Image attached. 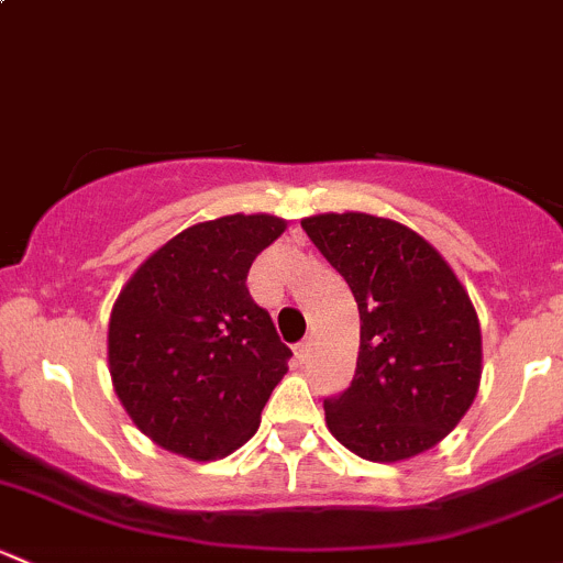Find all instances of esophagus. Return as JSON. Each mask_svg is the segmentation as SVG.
<instances>
[{
    "label": "esophagus",
    "instance_id": "obj_1",
    "mask_svg": "<svg viewBox=\"0 0 563 563\" xmlns=\"http://www.w3.org/2000/svg\"><path fill=\"white\" fill-rule=\"evenodd\" d=\"M310 345H313V343H310V340H302V343L294 345V354H297L299 362L308 360V356H310Z\"/></svg>",
    "mask_w": 563,
    "mask_h": 563
}]
</instances>
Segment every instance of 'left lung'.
Instances as JSON below:
<instances>
[{
  "mask_svg": "<svg viewBox=\"0 0 563 563\" xmlns=\"http://www.w3.org/2000/svg\"><path fill=\"white\" fill-rule=\"evenodd\" d=\"M360 308L354 382L323 400L327 428L373 463L428 452L479 391L482 332L468 291L428 240L365 212L302 220Z\"/></svg>",
  "mask_w": 563,
  "mask_h": 563,
  "instance_id": "8db88e82",
  "label": "left lung"
}]
</instances>
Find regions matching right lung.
Wrapping results in <instances>:
<instances>
[{
    "mask_svg": "<svg viewBox=\"0 0 563 563\" xmlns=\"http://www.w3.org/2000/svg\"><path fill=\"white\" fill-rule=\"evenodd\" d=\"M283 231L275 214L190 225L119 291L108 321L113 391L163 450L218 460L258 430L291 349L250 297L247 272Z\"/></svg>",
    "mask_w": 563,
    "mask_h": 563,
    "instance_id": "right-lung-1",
    "label": "right lung"
}]
</instances>
